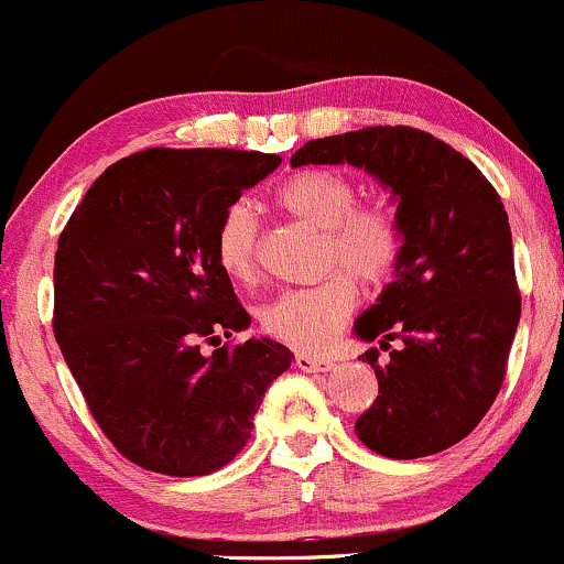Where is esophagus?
<instances>
[{
  "label": "esophagus",
  "mask_w": 564,
  "mask_h": 564,
  "mask_svg": "<svg viewBox=\"0 0 564 564\" xmlns=\"http://www.w3.org/2000/svg\"><path fill=\"white\" fill-rule=\"evenodd\" d=\"M295 367L301 372H329L333 369V359H324V356H311V354H297Z\"/></svg>",
  "instance_id": "1"
}]
</instances>
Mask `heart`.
Segmentation results:
<instances>
[{
    "instance_id": "b5f03b06",
    "label": "heart",
    "mask_w": 564,
    "mask_h": 564,
    "mask_svg": "<svg viewBox=\"0 0 564 564\" xmlns=\"http://www.w3.org/2000/svg\"><path fill=\"white\" fill-rule=\"evenodd\" d=\"M271 200L288 216L324 229V269H335L314 288L276 295L261 308V327L290 348L322 350L346 327L359 303V284L352 276L367 288H380L399 269L403 253L399 216L380 203L356 205V184L329 169L295 171L276 184ZM258 231L253 208L245 203L229 205L218 218L214 256L231 282L250 284L256 280Z\"/></svg>"
}]
</instances>
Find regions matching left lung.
<instances>
[{"instance_id": "8db88e82", "label": "left lung", "mask_w": 564, "mask_h": 564, "mask_svg": "<svg viewBox=\"0 0 564 564\" xmlns=\"http://www.w3.org/2000/svg\"><path fill=\"white\" fill-rule=\"evenodd\" d=\"M350 163L399 203L403 253L395 280L356 319L361 340L403 346L361 359L380 393L356 435L388 459L446 452L478 427L499 395L520 322L512 231L499 192L452 144L412 126H367L311 139L290 165Z\"/></svg>"}]
</instances>
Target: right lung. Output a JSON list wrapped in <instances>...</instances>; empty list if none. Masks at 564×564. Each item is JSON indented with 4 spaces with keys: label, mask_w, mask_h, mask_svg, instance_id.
<instances>
[{
    "label": "right lung",
    "mask_w": 564,
    "mask_h": 564,
    "mask_svg": "<svg viewBox=\"0 0 564 564\" xmlns=\"http://www.w3.org/2000/svg\"><path fill=\"white\" fill-rule=\"evenodd\" d=\"M280 163L227 148L134 152L105 169L59 235L57 346L99 430L139 467L195 478L229 465L295 359L269 337L200 350L250 327L214 231Z\"/></svg>",
    "instance_id": "right-lung-1"
}]
</instances>
